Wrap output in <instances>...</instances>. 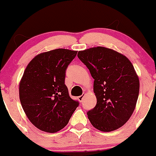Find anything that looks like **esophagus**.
<instances>
[{
	"label": "esophagus",
	"instance_id": "esophagus-1",
	"mask_svg": "<svg viewBox=\"0 0 156 156\" xmlns=\"http://www.w3.org/2000/svg\"><path fill=\"white\" fill-rule=\"evenodd\" d=\"M84 95H81L78 97V100H79V102H82L83 101V99H84Z\"/></svg>",
	"mask_w": 156,
	"mask_h": 156
}]
</instances>
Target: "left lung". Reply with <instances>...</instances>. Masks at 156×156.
I'll return each mask as SVG.
<instances>
[{
	"label": "left lung",
	"instance_id": "left-lung-1",
	"mask_svg": "<svg viewBox=\"0 0 156 156\" xmlns=\"http://www.w3.org/2000/svg\"><path fill=\"white\" fill-rule=\"evenodd\" d=\"M78 56L94 79L97 105L87 112L91 125L103 132L117 130L133 114L139 95L133 65L123 54L103 47L79 51Z\"/></svg>",
	"mask_w": 156,
	"mask_h": 156
}]
</instances>
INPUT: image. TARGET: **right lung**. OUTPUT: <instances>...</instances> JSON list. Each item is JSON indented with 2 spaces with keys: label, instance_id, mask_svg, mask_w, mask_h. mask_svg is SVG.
Instances as JSON below:
<instances>
[{
  "label": "right lung",
  "instance_id": "right-lung-1",
  "mask_svg": "<svg viewBox=\"0 0 156 156\" xmlns=\"http://www.w3.org/2000/svg\"><path fill=\"white\" fill-rule=\"evenodd\" d=\"M78 51L56 49L37 55L25 69L20 83V100L30 122L48 133L68 124L79 103L69 97L66 70Z\"/></svg>",
  "mask_w": 156,
  "mask_h": 156
}]
</instances>
